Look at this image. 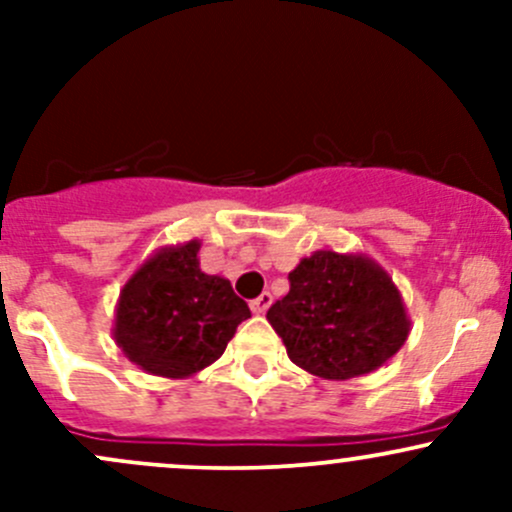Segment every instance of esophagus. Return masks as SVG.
<instances>
[{"mask_svg": "<svg viewBox=\"0 0 512 512\" xmlns=\"http://www.w3.org/2000/svg\"><path fill=\"white\" fill-rule=\"evenodd\" d=\"M270 304H272V294H270V292H262L260 297L252 299L250 309H252V312H255V314H265L267 309H270Z\"/></svg>", "mask_w": 512, "mask_h": 512, "instance_id": "obj_1", "label": "esophagus"}]
</instances>
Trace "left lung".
<instances>
[{"mask_svg": "<svg viewBox=\"0 0 512 512\" xmlns=\"http://www.w3.org/2000/svg\"><path fill=\"white\" fill-rule=\"evenodd\" d=\"M287 356L309 374L347 381L384 366L411 332L389 272L366 255L317 250L289 272V292L267 312Z\"/></svg>", "mask_w": 512, "mask_h": 512, "instance_id": "obj_1", "label": "left lung"}]
</instances>
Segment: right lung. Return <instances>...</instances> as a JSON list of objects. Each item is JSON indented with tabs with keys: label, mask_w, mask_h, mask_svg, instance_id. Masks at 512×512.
Instances as JSON below:
<instances>
[{
	"label": "right lung",
	"mask_w": 512,
	"mask_h": 512,
	"mask_svg": "<svg viewBox=\"0 0 512 512\" xmlns=\"http://www.w3.org/2000/svg\"><path fill=\"white\" fill-rule=\"evenodd\" d=\"M200 240L160 247L121 289L113 339L136 366L188 379L223 356L237 324L250 317L230 280L205 275Z\"/></svg>",
	"instance_id": "right-lung-1"
}]
</instances>
